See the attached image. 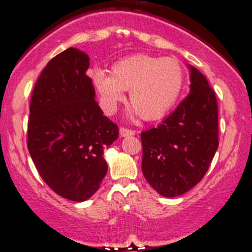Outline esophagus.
<instances>
[{
	"mask_svg": "<svg viewBox=\"0 0 252 252\" xmlns=\"http://www.w3.org/2000/svg\"><path fill=\"white\" fill-rule=\"evenodd\" d=\"M135 131L133 130H130V129H126V128H121L120 129V135L121 137H128V136H133L135 135Z\"/></svg>",
	"mask_w": 252,
	"mask_h": 252,
	"instance_id": "obj_1",
	"label": "esophagus"
}]
</instances>
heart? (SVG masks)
I'll use <instances>...</instances> for the list:
<instances>
[{
    "label": "heart",
    "instance_id": "1",
    "mask_svg": "<svg viewBox=\"0 0 252 252\" xmlns=\"http://www.w3.org/2000/svg\"><path fill=\"white\" fill-rule=\"evenodd\" d=\"M91 79L106 114H113L124 98V91H129L133 106L130 113L156 121L177 103L185 85V71L177 59L133 55L114 63L111 75L94 68Z\"/></svg>",
    "mask_w": 252,
    "mask_h": 252
}]
</instances>
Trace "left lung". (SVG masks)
<instances>
[{"instance_id":"left-lung-1","label":"left lung","mask_w":252,"mask_h":252,"mask_svg":"<svg viewBox=\"0 0 252 252\" xmlns=\"http://www.w3.org/2000/svg\"><path fill=\"white\" fill-rule=\"evenodd\" d=\"M187 67L189 95L157 128L141 133L143 174L165 197L192 189L208 171L219 146L215 93L199 69Z\"/></svg>"}]
</instances>
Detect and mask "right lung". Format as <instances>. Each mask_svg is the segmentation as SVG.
Instances as JSON below:
<instances>
[{
  "label": "right lung",
  "instance_id": "right-lung-1",
  "mask_svg": "<svg viewBox=\"0 0 252 252\" xmlns=\"http://www.w3.org/2000/svg\"><path fill=\"white\" fill-rule=\"evenodd\" d=\"M88 67V55L75 47L50 60L33 88L28 123V149L41 179L75 202L100 189L108 171L103 151L119 138L95 101Z\"/></svg>",
  "mask_w": 252,
  "mask_h": 252
}]
</instances>
